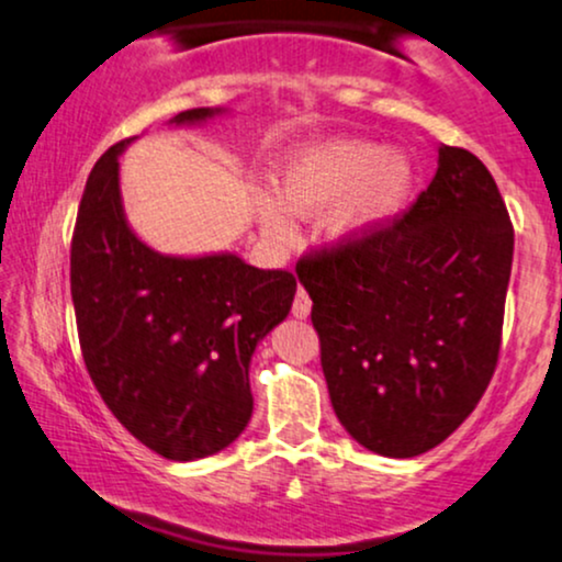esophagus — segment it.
Returning <instances> with one entry per match:
<instances>
[{"label": "esophagus", "instance_id": "1", "mask_svg": "<svg viewBox=\"0 0 562 562\" xmlns=\"http://www.w3.org/2000/svg\"><path fill=\"white\" fill-rule=\"evenodd\" d=\"M311 314V299L303 288L295 290V301H293V316L295 319H306Z\"/></svg>", "mask_w": 562, "mask_h": 562}]
</instances>
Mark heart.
Segmentation results:
<instances>
[{
    "mask_svg": "<svg viewBox=\"0 0 562 562\" xmlns=\"http://www.w3.org/2000/svg\"><path fill=\"white\" fill-rule=\"evenodd\" d=\"M414 167L397 151L358 138H324L299 148L274 175L277 195L259 201L267 238L290 235L288 212L308 216L329 207L324 227L333 238H356L397 212L411 191Z\"/></svg>",
    "mask_w": 562,
    "mask_h": 562,
    "instance_id": "obj_1",
    "label": "heart"
}]
</instances>
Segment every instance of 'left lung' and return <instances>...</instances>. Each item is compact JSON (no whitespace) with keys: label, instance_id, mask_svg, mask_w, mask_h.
Returning <instances> with one entry per match:
<instances>
[{"label":"left lung","instance_id":"left-lung-1","mask_svg":"<svg viewBox=\"0 0 562 562\" xmlns=\"http://www.w3.org/2000/svg\"><path fill=\"white\" fill-rule=\"evenodd\" d=\"M510 263L497 182L458 146L403 214L303 256L329 401L358 445L414 458L469 418L497 367Z\"/></svg>","mask_w":562,"mask_h":562}]
</instances>
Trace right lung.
I'll return each instance as SVG.
<instances>
[{"label": "right lung", "mask_w": 562, "mask_h": 562, "mask_svg": "<svg viewBox=\"0 0 562 562\" xmlns=\"http://www.w3.org/2000/svg\"><path fill=\"white\" fill-rule=\"evenodd\" d=\"M220 112L195 106L172 123H204ZM131 140L101 154L80 199L70 246L78 340L114 418L161 458L195 461L246 429L251 356L288 316L295 277L235 254L161 256L135 238L117 161Z\"/></svg>", "instance_id": "obj_1"}]
</instances>
